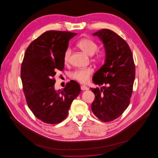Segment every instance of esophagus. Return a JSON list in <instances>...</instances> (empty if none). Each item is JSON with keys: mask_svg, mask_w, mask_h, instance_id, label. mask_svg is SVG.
<instances>
[{"mask_svg": "<svg viewBox=\"0 0 158 158\" xmlns=\"http://www.w3.org/2000/svg\"><path fill=\"white\" fill-rule=\"evenodd\" d=\"M81 89L83 90H88V87L86 86L83 85V86H81Z\"/></svg>", "mask_w": 158, "mask_h": 158, "instance_id": "34e87169", "label": "esophagus"}]
</instances>
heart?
Listing matches in <instances>:
<instances>
[{"mask_svg": "<svg viewBox=\"0 0 158 158\" xmlns=\"http://www.w3.org/2000/svg\"><path fill=\"white\" fill-rule=\"evenodd\" d=\"M77 47L82 52L88 55H91L92 60L101 63L105 61L106 56V52L103 49H97L98 45L93 40L89 38H83L77 43ZM71 50L67 48L63 55V61L65 64H67L70 60ZM94 72L92 68H84L77 69L70 73V77L81 83H86L89 81L90 76Z\"/></svg>", "mask_w": 158, "mask_h": 158, "instance_id": "b5f03b06", "label": "heart"}]
</instances>
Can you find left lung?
<instances>
[{"label":"left lung","mask_w":158,"mask_h":158,"mask_svg":"<svg viewBox=\"0 0 158 158\" xmlns=\"http://www.w3.org/2000/svg\"><path fill=\"white\" fill-rule=\"evenodd\" d=\"M103 41L106 56L105 64L92 77L94 83L103 88H90L95 94L91 105L94 114L101 121L111 122L128 108L135 78V64L127 43L109 29L93 34Z\"/></svg>","instance_id":"8db88e82"}]
</instances>
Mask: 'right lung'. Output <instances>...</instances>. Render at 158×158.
Masks as SVG:
<instances>
[{
  "mask_svg": "<svg viewBox=\"0 0 158 158\" xmlns=\"http://www.w3.org/2000/svg\"><path fill=\"white\" fill-rule=\"evenodd\" d=\"M77 35L47 31L33 41L25 52L21 77L26 102L35 116L48 124L63 121L81 91L80 85L74 80L67 83L62 90L54 88L56 71L64 69L63 55L68 43Z\"/></svg>",
  "mask_w": 158,
  "mask_h": 158,
  "instance_id": "right-lung-1",
  "label": "right lung"
}]
</instances>
